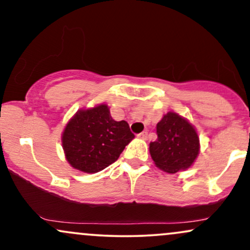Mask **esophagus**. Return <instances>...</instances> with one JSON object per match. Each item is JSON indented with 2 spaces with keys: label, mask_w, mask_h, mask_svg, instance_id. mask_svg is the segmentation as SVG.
Instances as JSON below:
<instances>
[{
  "label": "esophagus",
  "mask_w": 250,
  "mask_h": 250,
  "mask_svg": "<svg viewBox=\"0 0 250 250\" xmlns=\"http://www.w3.org/2000/svg\"><path fill=\"white\" fill-rule=\"evenodd\" d=\"M147 136H148V133L147 131H142V133L137 134V137L141 140H147Z\"/></svg>",
  "instance_id": "esophagus-1"
}]
</instances>
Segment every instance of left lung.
Returning a JSON list of instances; mask_svg holds the SVG:
<instances>
[{
  "instance_id": "obj_1",
  "label": "left lung",
  "mask_w": 250,
  "mask_h": 250,
  "mask_svg": "<svg viewBox=\"0 0 250 250\" xmlns=\"http://www.w3.org/2000/svg\"><path fill=\"white\" fill-rule=\"evenodd\" d=\"M157 140L150 142L149 153L157 168L174 174L190 168L199 156L200 139L187 119L168 111L156 125Z\"/></svg>"
}]
</instances>
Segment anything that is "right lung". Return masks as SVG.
<instances>
[{"label": "right lung", "instance_id": "right-lung-1", "mask_svg": "<svg viewBox=\"0 0 250 250\" xmlns=\"http://www.w3.org/2000/svg\"><path fill=\"white\" fill-rule=\"evenodd\" d=\"M134 137L128 123L115 121L108 105L102 103L77 110L65 125L61 141L71 167L93 174L115 162Z\"/></svg>", "mask_w": 250, "mask_h": 250}]
</instances>
